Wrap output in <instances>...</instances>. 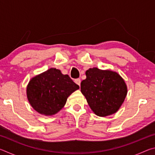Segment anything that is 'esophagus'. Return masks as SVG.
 <instances>
[{"mask_svg":"<svg viewBox=\"0 0 155 155\" xmlns=\"http://www.w3.org/2000/svg\"><path fill=\"white\" fill-rule=\"evenodd\" d=\"M74 82H75V83H77L78 85L80 86V85H81V79H80V78H77V79H75Z\"/></svg>","mask_w":155,"mask_h":155,"instance_id":"esophagus-1","label":"esophagus"}]
</instances>
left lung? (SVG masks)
<instances>
[{
    "label": "left lung",
    "mask_w": 155,
    "mask_h": 155,
    "mask_svg": "<svg viewBox=\"0 0 155 155\" xmlns=\"http://www.w3.org/2000/svg\"><path fill=\"white\" fill-rule=\"evenodd\" d=\"M81 91L96 115L105 117L118 111L127 94V85L118 73L92 68L85 72Z\"/></svg>",
    "instance_id": "obj_1"
}]
</instances>
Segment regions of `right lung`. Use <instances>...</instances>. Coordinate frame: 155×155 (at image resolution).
<instances>
[{
	"label": "right lung",
	"instance_id": "add662e5",
	"mask_svg": "<svg viewBox=\"0 0 155 155\" xmlns=\"http://www.w3.org/2000/svg\"><path fill=\"white\" fill-rule=\"evenodd\" d=\"M79 89L68 74L51 68L31 78L27 86V96L31 107L46 116L57 114L69 96Z\"/></svg>",
	"mask_w": 155,
	"mask_h": 155
}]
</instances>
